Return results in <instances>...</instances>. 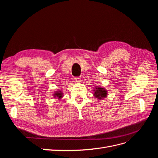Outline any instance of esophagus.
Returning a JSON list of instances; mask_svg holds the SVG:
<instances>
[{
	"instance_id": "obj_1",
	"label": "esophagus",
	"mask_w": 158,
	"mask_h": 158,
	"mask_svg": "<svg viewBox=\"0 0 158 158\" xmlns=\"http://www.w3.org/2000/svg\"><path fill=\"white\" fill-rule=\"evenodd\" d=\"M74 80H75L76 82L79 83V82H80V81H81V78L79 77V76H76V77L74 78Z\"/></svg>"
}]
</instances>
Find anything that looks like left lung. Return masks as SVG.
<instances>
[{"label":"left lung","mask_w":158,"mask_h":158,"mask_svg":"<svg viewBox=\"0 0 158 158\" xmlns=\"http://www.w3.org/2000/svg\"><path fill=\"white\" fill-rule=\"evenodd\" d=\"M95 92L94 94V96L95 98H98L99 99H103L104 98L107 97V91L105 88H101L99 87H95V89H94Z\"/></svg>","instance_id":"8db88e82"}]
</instances>
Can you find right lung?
Wrapping results in <instances>:
<instances>
[{"label":"right lung","instance_id":"right-lung-1","mask_svg":"<svg viewBox=\"0 0 158 158\" xmlns=\"http://www.w3.org/2000/svg\"><path fill=\"white\" fill-rule=\"evenodd\" d=\"M54 97H57L59 99L61 98L62 97H63V94H62L61 92H56V93L54 94Z\"/></svg>","mask_w":158,"mask_h":158}]
</instances>
